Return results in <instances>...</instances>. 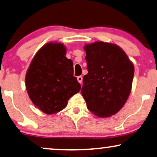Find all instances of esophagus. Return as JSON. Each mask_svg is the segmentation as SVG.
I'll return each mask as SVG.
<instances>
[{
    "instance_id": "1",
    "label": "esophagus",
    "mask_w": 157,
    "mask_h": 157,
    "mask_svg": "<svg viewBox=\"0 0 157 157\" xmlns=\"http://www.w3.org/2000/svg\"><path fill=\"white\" fill-rule=\"evenodd\" d=\"M77 81H78L79 82H80V83L82 85V77H81V76H79V77H77Z\"/></svg>"
}]
</instances>
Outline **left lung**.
I'll return each mask as SVG.
<instances>
[{
    "mask_svg": "<svg viewBox=\"0 0 157 157\" xmlns=\"http://www.w3.org/2000/svg\"><path fill=\"white\" fill-rule=\"evenodd\" d=\"M88 74L81 93L87 108L100 118L117 113L127 101L135 72L132 62L124 50L112 43L86 44Z\"/></svg>",
    "mask_w": 157,
    "mask_h": 157,
    "instance_id": "1",
    "label": "left lung"
}]
</instances>
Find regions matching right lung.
Wrapping results in <instances>:
<instances>
[{"label": "right lung", "mask_w": 157, "mask_h": 157, "mask_svg": "<svg viewBox=\"0 0 157 157\" xmlns=\"http://www.w3.org/2000/svg\"><path fill=\"white\" fill-rule=\"evenodd\" d=\"M66 53L67 48L62 43L49 42L36 53L26 72L28 96L46 114L60 112L80 90V84L73 76V62Z\"/></svg>", "instance_id": "add662e5"}]
</instances>
